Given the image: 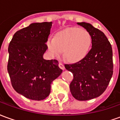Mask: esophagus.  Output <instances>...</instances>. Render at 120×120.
<instances>
[{
    "label": "esophagus",
    "instance_id": "obj_1",
    "mask_svg": "<svg viewBox=\"0 0 120 120\" xmlns=\"http://www.w3.org/2000/svg\"><path fill=\"white\" fill-rule=\"evenodd\" d=\"M58 65H59V68H60V69H63V70H64V69H65V67H64V65L63 64L60 62L59 64H58Z\"/></svg>",
    "mask_w": 120,
    "mask_h": 120
}]
</instances>
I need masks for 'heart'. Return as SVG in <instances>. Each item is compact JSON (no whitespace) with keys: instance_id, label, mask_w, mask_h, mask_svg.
<instances>
[{"instance_id":"1","label":"heart","mask_w":120,"mask_h":120,"mask_svg":"<svg viewBox=\"0 0 120 120\" xmlns=\"http://www.w3.org/2000/svg\"><path fill=\"white\" fill-rule=\"evenodd\" d=\"M92 41V36L88 31L78 27H68L58 32L54 38H49L47 45L54 56H60L64 51L68 61L75 63L88 55Z\"/></svg>"}]
</instances>
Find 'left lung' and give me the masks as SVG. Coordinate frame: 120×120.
<instances>
[{
    "label": "left lung",
    "mask_w": 120,
    "mask_h": 120,
    "mask_svg": "<svg viewBox=\"0 0 120 120\" xmlns=\"http://www.w3.org/2000/svg\"><path fill=\"white\" fill-rule=\"evenodd\" d=\"M92 36V48L85 58L65 68L73 75L71 93L80 101L98 97L105 90L113 74L112 49L103 32L86 22H78Z\"/></svg>",
    "instance_id": "1"
}]
</instances>
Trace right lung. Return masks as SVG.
Wrapping results in <instances>:
<instances>
[{
    "label": "right lung",
    "mask_w": 120,
    "mask_h": 120,
    "mask_svg": "<svg viewBox=\"0 0 120 120\" xmlns=\"http://www.w3.org/2000/svg\"><path fill=\"white\" fill-rule=\"evenodd\" d=\"M52 22L33 23L17 31L8 46V72L16 92L33 100H42L49 94L51 84L62 72L56 60L43 55Z\"/></svg>",
    "instance_id": "add662e5"
}]
</instances>
